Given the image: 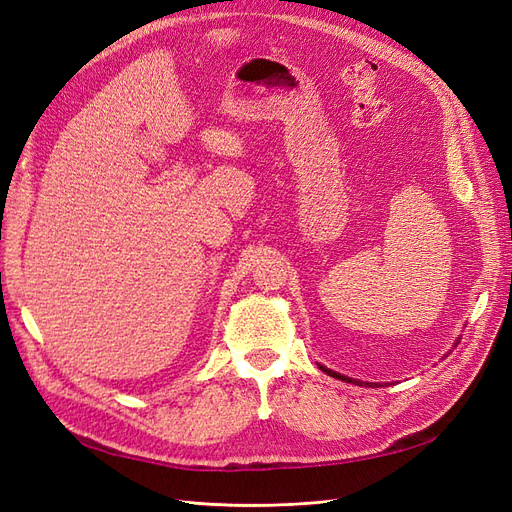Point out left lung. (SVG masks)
Masks as SVG:
<instances>
[{"label":"left lung","mask_w":512,"mask_h":512,"mask_svg":"<svg viewBox=\"0 0 512 512\" xmlns=\"http://www.w3.org/2000/svg\"><path fill=\"white\" fill-rule=\"evenodd\" d=\"M317 366H320V370H324L326 375H330V377H334V379H341V381H345V383H356V385H364V387H387V385H392V383H368V381H360V379H351V377H345V375H341V373H334V370L322 366L320 362H317Z\"/></svg>","instance_id":"obj_1"}]
</instances>
